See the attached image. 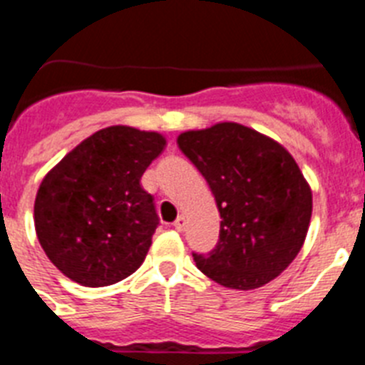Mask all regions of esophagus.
<instances>
[{
    "label": "esophagus",
    "instance_id": "34e87169",
    "mask_svg": "<svg viewBox=\"0 0 365 365\" xmlns=\"http://www.w3.org/2000/svg\"><path fill=\"white\" fill-rule=\"evenodd\" d=\"M185 225H186L185 215H179V217L175 219V222H173V228H175L177 232H182V230H185Z\"/></svg>",
    "mask_w": 365,
    "mask_h": 365
}]
</instances>
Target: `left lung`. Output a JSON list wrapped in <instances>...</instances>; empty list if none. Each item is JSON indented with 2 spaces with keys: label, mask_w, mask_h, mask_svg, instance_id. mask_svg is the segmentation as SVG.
<instances>
[{
  "label": "left lung",
  "mask_w": 365,
  "mask_h": 365,
  "mask_svg": "<svg viewBox=\"0 0 365 365\" xmlns=\"http://www.w3.org/2000/svg\"><path fill=\"white\" fill-rule=\"evenodd\" d=\"M215 197L221 228L208 256L195 265L215 283L237 291L267 285L291 265L307 237L312 192L279 143L237 122H219L177 137Z\"/></svg>",
  "instance_id": "8db88e82"
}]
</instances>
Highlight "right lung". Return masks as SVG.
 <instances>
[{
    "label": "right lung",
    "mask_w": 365,
    "mask_h": 365,
    "mask_svg": "<svg viewBox=\"0 0 365 365\" xmlns=\"http://www.w3.org/2000/svg\"><path fill=\"white\" fill-rule=\"evenodd\" d=\"M164 148L166 138L157 131L109 125L43 177L34 228L63 276L83 287H106L143 265L159 217L140 177Z\"/></svg>",
    "instance_id": "right-lung-1"
}]
</instances>
